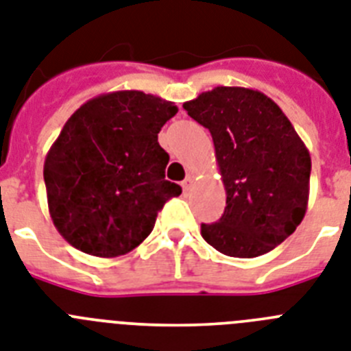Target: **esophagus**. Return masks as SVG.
Returning <instances> with one entry per match:
<instances>
[{
	"instance_id": "34e87169",
	"label": "esophagus",
	"mask_w": 351,
	"mask_h": 351,
	"mask_svg": "<svg viewBox=\"0 0 351 351\" xmlns=\"http://www.w3.org/2000/svg\"><path fill=\"white\" fill-rule=\"evenodd\" d=\"M193 184H194V178L191 175H187V178H185V180L182 182V187H184L185 193H189V191L193 189Z\"/></svg>"
}]
</instances>
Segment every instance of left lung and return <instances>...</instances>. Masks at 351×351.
<instances>
[{"label":"left lung","mask_w":351,"mask_h":351,"mask_svg":"<svg viewBox=\"0 0 351 351\" xmlns=\"http://www.w3.org/2000/svg\"><path fill=\"white\" fill-rule=\"evenodd\" d=\"M184 108L210 132L226 191L225 212L203 223V239L239 258L276 248L308 202L311 155L291 121L266 94L244 87H216Z\"/></svg>","instance_id":"left-lung-1"}]
</instances>
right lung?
Masks as SVG:
<instances>
[{
	"instance_id": "obj_1",
	"label": "right lung",
	"mask_w": 351,
	"mask_h": 351,
	"mask_svg": "<svg viewBox=\"0 0 351 351\" xmlns=\"http://www.w3.org/2000/svg\"><path fill=\"white\" fill-rule=\"evenodd\" d=\"M178 108L141 90L84 103L44 160L48 208L58 234L94 257H119L152 234L182 187L166 180L169 155L158 132Z\"/></svg>"
}]
</instances>
